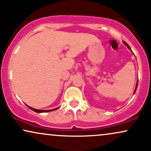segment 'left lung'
Listing matches in <instances>:
<instances>
[{
  "mask_svg": "<svg viewBox=\"0 0 151 151\" xmlns=\"http://www.w3.org/2000/svg\"><path fill=\"white\" fill-rule=\"evenodd\" d=\"M124 44H125V45H127V47H128V48H129V49L130 50H131V48H130V47H129V45H127V42H124ZM137 86H138V82H137V87H136V89H135V90H134V93L136 92V90H137Z\"/></svg>",
  "mask_w": 151,
  "mask_h": 151,
  "instance_id": "left-lung-1",
  "label": "left lung"
}]
</instances>
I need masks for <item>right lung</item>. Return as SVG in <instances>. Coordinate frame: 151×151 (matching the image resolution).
Instances as JSON below:
<instances>
[{"label":"right lung","mask_w":151,"mask_h":151,"mask_svg":"<svg viewBox=\"0 0 151 151\" xmlns=\"http://www.w3.org/2000/svg\"><path fill=\"white\" fill-rule=\"evenodd\" d=\"M27 106L29 107L30 109L32 110V111H35V112H36V113H45V112H48V111H55V110H57V109H52V110H38V109H33V108L29 107V106Z\"/></svg>","instance_id":"add662e5"}]
</instances>
